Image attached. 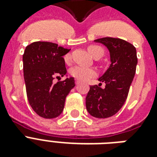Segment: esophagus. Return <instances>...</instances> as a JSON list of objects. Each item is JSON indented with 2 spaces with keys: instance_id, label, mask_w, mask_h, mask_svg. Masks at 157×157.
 Returning a JSON list of instances; mask_svg holds the SVG:
<instances>
[{
  "instance_id": "esophagus-1",
  "label": "esophagus",
  "mask_w": 157,
  "mask_h": 157,
  "mask_svg": "<svg viewBox=\"0 0 157 157\" xmlns=\"http://www.w3.org/2000/svg\"><path fill=\"white\" fill-rule=\"evenodd\" d=\"M75 83H76V85H79V84L81 83V81H79L78 80H76V81H75Z\"/></svg>"
}]
</instances>
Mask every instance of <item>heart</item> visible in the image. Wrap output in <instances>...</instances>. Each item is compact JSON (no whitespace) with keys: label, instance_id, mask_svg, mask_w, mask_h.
<instances>
[{"label":"heart","instance_id":"1","mask_svg":"<svg viewBox=\"0 0 157 157\" xmlns=\"http://www.w3.org/2000/svg\"><path fill=\"white\" fill-rule=\"evenodd\" d=\"M88 50L90 54L94 57L96 58L98 55L103 56V49L98 46V45H90L88 47ZM71 56L70 54H67L64 56V62L66 63L69 64L71 63ZM69 73L72 77L76 80L81 81H86L90 80V79L95 77L98 75V72L94 68L92 67H87L83 66H76L70 69Z\"/></svg>","mask_w":157,"mask_h":157}]
</instances>
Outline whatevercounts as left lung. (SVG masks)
I'll return each mask as SVG.
<instances>
[{"instance_id":"8db88e82","label":"left lung","mask_w":157,"mask_h":157,"mask_svg":"<svg viewBox=\"0 0 157 157\" xmlns=\"http://www.w3.org/2000/svg\"><path fill=\"white\" fill-rule=\"evenodd\" d=\"M94 41L107 46L110 52L109 68L98 79L104 88L91 86L86 98V109L96 118H107L118 112L126 100L138 63L136 49L120 38L103 37Z\"/></svg>"}]
</instances>
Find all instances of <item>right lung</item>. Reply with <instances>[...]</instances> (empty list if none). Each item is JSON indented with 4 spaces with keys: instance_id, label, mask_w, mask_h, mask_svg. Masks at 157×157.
I'll return each mask as SVG.
<instances>
[{
    "instance_id": "1",
    "label": "right lung",
    "mask_w": 157,
    "mask_h": 157,
    "mask_svg": "<svg viewBox=\"0 0 157 157\" xmlns=\"http://www.w3.org/2000/svg\"><path fill=\"white\" fill-rule=\"evenodd\" d=\"M67 49L46 41L28 45L23 55V75L28 102L33 111L45 119L61 114L67 95L75 86L73 77L54 83L66 75L63 55Z\"/></svg>"
}]
</instances>
